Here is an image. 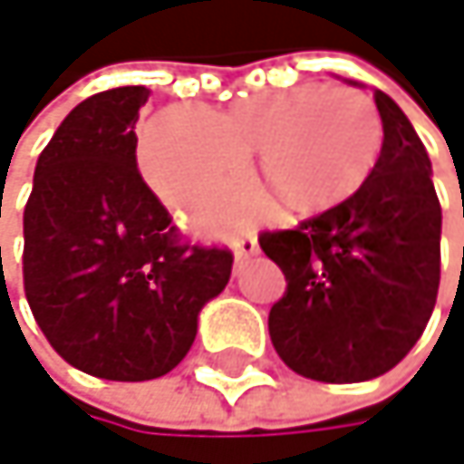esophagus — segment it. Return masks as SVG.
Returning a JSON list of instances; mask_svg holds the SVG:
<instances>
[{"instance_id":"obj_1","label":"esophagus","mask_w":464,"mask_h":464,"mask_svg":"<svg viewBox=\"0 0 464 464\" xmlns=\"http://www.w3.org/2000/svg\"><path fill=\"white\" fill-rule=\"evenodd\" d=\"M258 253V239L253 234H245V237H237L234 239V256H237V264H242L245 258L256 256Z\"/></svg>"}]
</instances>
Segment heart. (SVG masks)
<instances>
[{
  "label": "heart",
  "instance_id": "1",
  "mask_svg": "<svg viewBox=\"0 0 464 464\" xmlns=\"http://www.w3.org/2000/svg\"><path fill=\"white\" fill-rule=\"evenodd\" d=\"M380 150L382 121L366 92L308 82L227 110H164L142 129L137 161L164 206L211 217L247 189L253 156L285 206L319 211L366 181Z\"/></svg>",
  "mask_w": 464,
  "mask_h": 464
}]
</instances>
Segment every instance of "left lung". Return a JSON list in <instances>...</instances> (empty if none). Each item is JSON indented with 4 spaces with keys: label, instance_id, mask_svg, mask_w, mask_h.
I'll return each instance as SVG.
<instances>
[{
    "label": "left lung",
    "instance_id": "left-lung-1",
    "mask_svg": "<svg viewBox=\"0 0 464 464\" xmlns=\"http://www.w3.org/2000/svg\"><path fill=\"white\" fill-rule=\"evenodd\" d=\"M382 150L343 203L288 230H264L261 250L283 269L269 311L280 360L316 382H366L415 346L440 285L443 211L432 161L382 90Z\"/></svg>",
    "mask_w": 464,
    "mask_h": 464
}]
</instances>
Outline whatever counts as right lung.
Masks as SVG:
<instances>
[{"label":"right lung","instance_id":"obj_1","mask_svg":"<svg viewBox=\"0 0 464 464\" xmlns=\"http://www.w3.org/2000/svg\"><path fill=\"white\" fill-rule=\"evenodd\" d=\"M148 87L95 92L68 112L35 164L24 208V294L73 369L142 382L187 357L200 308L234 266L225 247L181 239L137 170Z\"/></svg>","mask_w":464,"mask_h":464}]
</instances>
